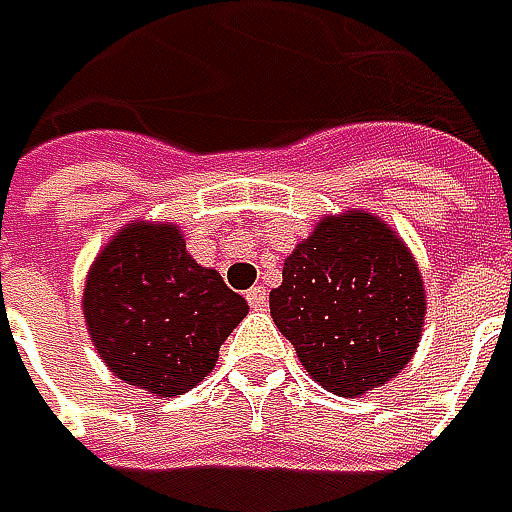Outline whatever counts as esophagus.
Here are the masks:
<instances>
[{
	"label": "esophagus",
	"mask_w": 512,
	"mask_h": 512,
	"mask_svg": "<svg viewBox=\"0 0 512 512\" xmlns=\"http://www.w3.org/2000/svg\"><path fill=\"white\" fill-rule=\"evenodd\" d=\"M247 305L253 307V310H265L267 307L265 287H250V290H247Z\"/></svg>",
	"instance_id": "esophagus-1"
}]
</instances>
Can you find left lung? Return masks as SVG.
<instances>
[{"mask_svg":"<svg viewBox=\"0 0 512 512\" xmlns=\"http://www.w3.org/2000/svg\"><path fill=\"white\" fill-rule=\"evenodd\" d=\"M424 313L410 247L359 207L322 216L270 290V316L310 379L347 399L402 373L422 342Z\"/></svg>","mask_w":512,"mask_h":512,"instance_id":"8db88e82","label":"left lung"}]
</instances>
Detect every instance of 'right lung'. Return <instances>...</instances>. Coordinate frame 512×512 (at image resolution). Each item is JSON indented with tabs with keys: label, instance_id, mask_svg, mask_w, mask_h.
I'll return each mask as SVG.
<instances>
[{
	"label": "right lung",
	"instance_id": "obj_1",
	"mask_svg": "<svg viewBox=\"0 0 512 512\" xmlns=\"http://www.w3.org/2000/svg\"><path fill=\"white\" fill-rule=\"evenodd\" d=\"M247 310L219 270L196 265L179 227L148 219L113 233L82 293L90 342L110 373L162 399L205 379Z\"/></svg>",
	"mask_w": 512,
	"mask_h": 512
}]
</instances>
